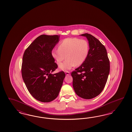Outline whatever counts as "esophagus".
Returning a JSON list of instances; mask_svg holds the SVG:
<instances>
[{
  "instance_id": "34e87169",
  "label": "esophagus",
  "mask_w": 132,
  "mask_h": 132,
  "mask_svg": "<svg viewBox=\"0 0 132 132\" xmlns=\"http://www.w3.org/2000/svg\"><path fill=\"white\" fill-rule=\"evenodd\" d=\"M65 74H66V76H68V75H70V72H68V71H66L65 72Z\"/></svg>"
}]
</instances>
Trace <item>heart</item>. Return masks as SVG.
I'll use <instances>...</instances> for the list:
<instances>
[{"label": "heart", "instance_id": "obj_1", "mask_svg": "<svg viewBox=\"0 0 132 132\" xmlns=\"http://www.w3.org/2000/svg\"><path fill=\"white\" fill-rule=\"evenodd\" d=\"M89 52L88 42L76 38H69L62 40L58 49L52 50V57L59 64L66 56L67 60L60 64V69L67 71L76 66H80L86 60Z\"/></svg>", "mask_w": 132, "mask_h": 132}]
</instances>
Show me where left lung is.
<instances>
[{"label":"left lung","instance_id":"left-lung-1","mask_svg":"<svg viewBox=\"0 0 132 132\" xmlns=\"http://www.w3.org/2000/svg\"><path fill=\"white\" fill-rule=\"evenodd\" d=\"M86 37L89 44V52L84 63L71 73L72 86L76 94L85 99L99 95L107 82L110 62L104 46L91 34Z\"/></svg>","mask_w":132,"mask_h":132}]
</instances>
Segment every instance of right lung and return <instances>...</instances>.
<instances>
[{
    "label": "right lung",
    "instance_id": "right-lung-1",
    "mask_svg": "<svg viewBox=\"0 0 132 132\" xmlns=\"http://www.w3.org/2000/svg\"><path fill=\"white\" fill-rule=\"evenodd\" d=\"M59 35H42L24 52L22 76L28 92L36 100L51 102L57 97L63 84V71L52 74L57 68L51 52L60 40Z\"/></svg>",
    "mask_w": 132,
    "mask_h": 132
}]
</instances>
